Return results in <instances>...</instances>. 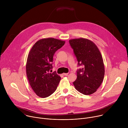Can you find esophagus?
<instances>
[{
	"instance_id": "obj_1",
	"label": "esophagus",
	"mask_w": 128,
	"mask_h": 128,
	"mask_svg": "<svg viewBox=\"0 0 128 128\" xmlns=\"http://www.w3.org/2000/svg\"><path fill=\"white\" fill-rule=\"evenodd\" d=\"M68 74V73H66V74H65V73H64V74H62V75H63V76H67Z\"/></svg>"
}]
</instances>
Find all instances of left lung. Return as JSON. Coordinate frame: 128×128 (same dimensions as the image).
<instances>
[{"label":"left lung","instance_id":"obj_1","mask_svg":"<svg viewBox=\"0 0 128 128\" xmlns=\"http://www.w3.org/2000/svg\"><path fill=\"white\" fill-rule=\"evenodd\" d=\"M78 61L82 66L77 70V78L73 82L76 89L84 95L96 92L104 76L103 58L96 45L88 39L80 38L69 40Z\"/></svg>","mask_w":128,"mask_h":128}]
</instances>
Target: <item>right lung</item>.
Instances as JSON below:
<instances>
[{
    "label": "right lung",
    "instance_id": "add662e5",
    "mask_svg": "<svg viewBox=\"0 0 128 128\" xmlns=\"http://www.w3.org/2000/svg\"><path fill=\"white\" fill-rule=\"evenodd\" d=\"M65 42L54 38H44L36 42L29 52L26 63L27 76L34 92L46 98L54 92L61 80L56 71L52 74L53 56Z\"/></svg>",
    "mask_w": 128,
    "mask_h": 128
}]
</instances>
